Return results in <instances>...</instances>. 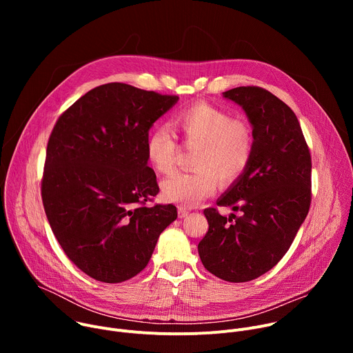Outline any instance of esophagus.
I'll list each match as a JSON object with an SVG mask.
<instances>
[{
	"label": "esophagus",
	"instance_id": "1",
	"mask_svg": "<svg viewBox=\"0 0 353 353\" xmlns=\"http://www.w3.org/2000/svg\"><path fill=\"white\" fill-rule=\"evenodd\" d=\"M177 214H179V218H180V219H183V218H185V216L188 215V210H185V208L180 207V208L177 210Z\"/></svg>",
	"mask_w": 353,
	"mask_h": 353
}]
</instances>
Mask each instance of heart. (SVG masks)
<instances>
[{
    "label": "heart",
    "instance_id": "heart-1",
    "mask_svg": "<svg viewBox=\"0 0 353 353\" xmlns=\"http://www.w3.org/2000/svg\"><path fill=\"white\" fill-rule=\"evenodd\" d=\"M172 130L184 145H196L191 172H174L161 183V194L166 203L185 208L195 207L216 188V179L230 184L247 170L254 152L251 127L210 103H195L177 112ZM177 141L165 125L154 128L146 139V158L157 172L173 169Z\"/></svg>",
    "mask_w": 353,
    "mask_h": 353
}]
</instances>
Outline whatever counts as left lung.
Instances as JSON below:
<instances>
[{
  "instance_id": "obj_1",
  "label": "left lung",
  "mask_w": 353,
  "mask_h": 353,
  "mask_svg": "<svg viewBox=\"0 0 353 353\" xmlns=\"http://www.w3.org/2000/svg\"><path fill=\"white\" fill-rule=\"evenodd\" d=\"M223 97L241 106L254 135L247 170L207 208L208 232L198 244L204 267L228 282L256 279L286 254L312 203V158L292 109L259 86H239Z\"/></svg>"
}]
</instances>
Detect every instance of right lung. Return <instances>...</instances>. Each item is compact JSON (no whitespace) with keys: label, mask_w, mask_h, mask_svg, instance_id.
<instances>
[{"label":"right lung","mask_w":353,"mask_h":353,"mask_svg":"<svg viewBox=\"0 0 353 353\" xmlns=\"http://www.w3.org/2000/svg\"><path fill=\"white\" fill-rule=\"evenodd\" d=\"M179 96L112 82L67 109L50 135L41 199L67 257L90 278L120 283L139 274L174 205L145 207L159 192L146 139Z\"/></svg>","instance_id":"obj_1"}]
</instances>
